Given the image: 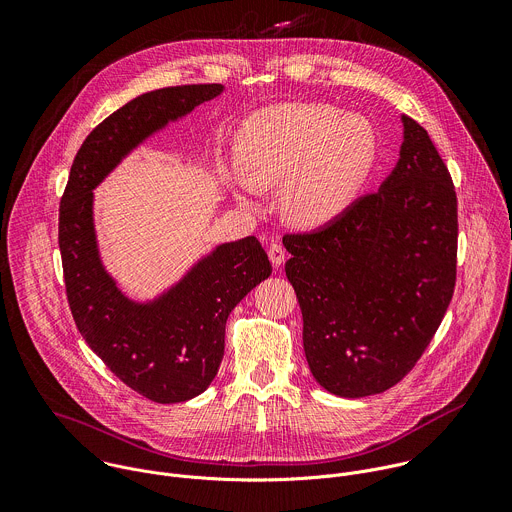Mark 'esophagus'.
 <instances>
[{"label":"esophagus","instance_id":"esophagus-1","mask_svg":"<svg viewBox=\"0 0 512 512\" xmlns=\"http://www.w3.org/2000/svg\"><path fill=\"white\" fill-rule=\"evenodd\" d=\"M267 255H269V261L273 263V267H279L285 261V249L279 243H271L267 249Z\"/></svg>","mask_w":512,"mask_h":512}]
</instances>
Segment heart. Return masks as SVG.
Instances as JSON below:
<instances>
[{"mask_svg":"<svg viewBox=\"0 0 512 512\" xmlns=\"http://www.w3.org/2000/svg\"><path fill=\"white\" fill-rule=\"evenodd\" d=\"M377 154V133L364 117L330 105H279L247 123L233 196L257 208L259 190L283 184L279 206L287 221L324 227L358 200Z\"/></svg>","mask_w":512,"mask_h":512,"instance_id":"b5f03b06","label":"heart"}]
</instances>
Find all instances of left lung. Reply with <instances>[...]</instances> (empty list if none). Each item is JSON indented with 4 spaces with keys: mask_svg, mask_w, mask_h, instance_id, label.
Returning a JSON list of instances; mask_svg holds the SVG:
<instances>
[{
    "mask_svg": "<svg viewBox=\"0 0 512 512\" xmlns=\"http://www.w3.org/2000/svg\"><path fill=\"white\" fill-rule=\"evenodd\" d=\"M399 160L334 223L285 235V275L304 318L308 367L328 393L397 385L419 360L456 285L458 200L427 131L401 115Z\"/></svg>",
    "mask_w": 512,
    "mask_h": 512,
    "instance_id": "1",
    "label": "left lung"
}]
</instances>
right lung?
Returning a JSON list of instances; mask_svg holds the SVG:
<instances>
[{
	"mask_svg": "<svg viewBox=\"0 0 512 512\" xmlns=\"http://www.w3.org/2000/svg\"><path fill=\"white\" fill-rule=\"evenodd\" d=\"M223 91L168 87L117 109L81 145L60 200L58 245L72 318L109 371L156 403H182L208 389L225 354L227 318L271 275V263L255 237L218 243L154 298H131L101 255L95 188L141 143Z\"/></svg>",
	"mask_w": 512,
	"mask_h": 512,
	"instance_id": "add662e5",
	"label": "right lung"
}]
</instances>
